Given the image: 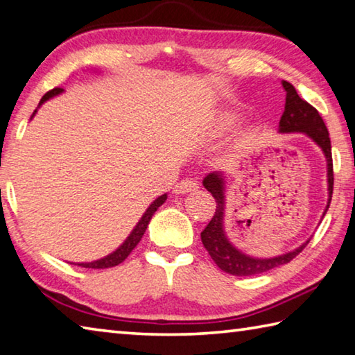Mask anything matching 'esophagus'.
<instances>
[{
    "label": "esophagus",
    "mask_w": 355,
    "mask_h": 355,
    "mask_svg": "<svg viewBox=\"0 0 355 355\" xmlns=\"http://www.w3.org/2000/svg\"><path fill=\"white\" fill-rule=\"evenodd\" d=\"M198 189V182L193 181L191 178L187 179H182L181 182H178L174 185V193L178 195H185V193H190V191H193Z\"/></svg>",
    "instance_id": "34e87169"
}]
</instances>
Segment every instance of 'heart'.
I'll return each instance as SVG.
<instances>
[{
	"label": "heart",
	"mask_w": 355,
	"mask_h": 355,
	"mask_svg": "<svg viewBox=\"0 0 355 355\" xmlns=\"http://www.w3.org/2000/svg\"><path fill=\"white\" fill-rule=\"evenodd\" d=\"M229 121H231V120H229V118H227V116H223V118H221V120H220V124H221V128H226V126H229Z\"/></svg>",
	"instance_id": "b5f03b06"
}]
</instances>
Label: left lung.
Returning a JSON list of instances; mask_svg holds the SVG:
<instances>
[{
    "label": "left lung",
    "mask_w": 355,
    "mask_h": 355,
    "mask_svg": "<svg viewBox=\"0 0 355 355\" xmlns=\"http://www.w3.org/2000/svg\"><path fill=\"white\" fill-rule=\"evenodd\" d=\"M282 87L285 89V109L279 121V132L288 134V132H301L310 137L316 145L321 148L324 153L327 160V191L329 200L324 214L327 212L329 206H331L332 200V190H334V165H332V148H331V139H329V130L326 128L324 121H322L321 115L318 114L313 105H310L307 101L297 95V92L293 85L287 80H282ZM202 185L207 189V191L212 193L216 202L215 215L210 220L206 229L201 232L202 245L206 248L210 257L214 262L218 265V268L229 272L232 276H254L260 275V272H266L277 266L288 263L293 260L297 254H300L304 248L307 246L310 240L302 243L295 251H290L287 254L277 257L270 259H257L246 256L245 252L237 250L225 232V209H226V196H225V176L221 171L209 173L204 178Z\"/></svg>",
    "instance_id": "1"
}]
</instances>
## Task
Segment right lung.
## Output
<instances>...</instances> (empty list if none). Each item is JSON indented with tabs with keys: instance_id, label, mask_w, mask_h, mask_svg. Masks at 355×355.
Listing matches in <instances>:
<instances>
[{
	"instance_id": "add662e5",
	"label": "right lung",
	"mask_w": 355,
	"mask_h": 355,
	"mask_svg": "<svg viewBox=\"0 0 355 355\" xmlns=\"http://www.w3.org/2000/svg\"><path fill=\"white\" fill-rule=\"evenodd\" d=\"M62 92H64V89H59V87H58V89H53V90H49L48 93H45V95H43V98L40 99L39 107H40V105H42L43 103L48 101V99H51L53 96L60 95ZM35 112H37V110H34L33 116L35 115ZM165 200H166V193L159 196L157 200H155V201L151 204V206H149V207L146 209V212L143 214L140 221L137 223V226L132 229V232L129 234V237H128L126 240H124V243H123L120 248H118V250H115L114 252L109 254V256H105V257L99 259V260H95V262L76 263V265H78V266H84V268H92V270H104V268H110V266L120 265V263L123 262V260L126 259L130 252H132L134 248H135L137 245H139V241L141 240L143 234H145L146 227H148V225H149V221H151V218H153L154 212L162 206V204L165 202Z\"/></svg>"
}]
</instances>
